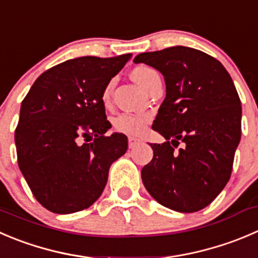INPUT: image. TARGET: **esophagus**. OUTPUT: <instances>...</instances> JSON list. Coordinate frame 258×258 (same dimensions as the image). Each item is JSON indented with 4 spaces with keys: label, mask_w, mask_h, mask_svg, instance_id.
Returning a JSON list of instances; mask_svg holds the SVG:
<instances>
[{
    "label": "esophagus",
    "mask_w": 258,
    "mask_h": 258,
    "mask_svg": "<svg viewBox=\"0 0 258 258\" xmlns=\"http://www.w3.org/2000/svg\"><path fill=\"white\" fill-rule=\"evenodd\" d=\"M140 140H137V139H135V137H130L128 139V146H130V149H134V147H136L137 145L140 144Z\"/></svg>",
    "instance_id": "obj_1"
}]
</instances>
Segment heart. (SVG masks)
<instances>
[{
    "label": "heart",
    "mask_w": 258,
    "mask_h": 258,
    "mask_svg": "<svg viewBox=\"0 0 258 258\" xmlns=\"http://www.w3.org/2000/svg\"><path fill=\"white\" fill-rule=\"evenodd\" d=\"M131 76L135 82L144 87L145 89L149 88L151 82L159 77V73L154 68L147 66H139L132 69ZM112 91H113V81H109L102 92V102L108 104L111 101ZM150 122V117L142 113H121L114 118L113 126L116 131L121 134L128 135V136H140L146 131V126Z\"/></svg>",
    "instance_id": "1"
}]
</instances>
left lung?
Returning a JSON list of instances; mask_svg holds the SVG:
<instances>
[{"mask_svg": "<svg viewBox=\"0 0 258 258\" xmlns=\"http://www.w3.org/2000/svg\"><path fill=\"white\" fill-rule=\"evenodd\" d=\"M134 62L157 69L166 84L152 124L166 142L150 144L154 157L142 167V182L166 208L201 211L228 182L241 140L242 107L233 81L221 61L192 47L142 52ZM180 142L184 146L176 152Z\"/></svg>", "mask_w": 258, "mask_h": 258, "instance_id": "left-lung-1", "label": "left lung"}]
</instances>
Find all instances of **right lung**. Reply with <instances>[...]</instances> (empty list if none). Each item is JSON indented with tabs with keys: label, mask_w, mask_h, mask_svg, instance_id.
Masks as SVG:
<instances>
[{
	"label": "right lung",
	"mask_w": 258,
	"mask_h": 258,
	"mask_svg": "<svg viewBox=\"0 0 258 258\" xmlns=\"http://www.w3.org/2000/svg\"><path fill=\"white\" fill-rule=\"evenodd\" d=\"M131 56L67 60L44 72L22 101L15 131L17 162L47 211L69 214L91 207L111 165L127 151L123 134L104 135L112 126L102 92Z\"/></svg>",
	"instance_id": "obj_1"
}]
</instances>
